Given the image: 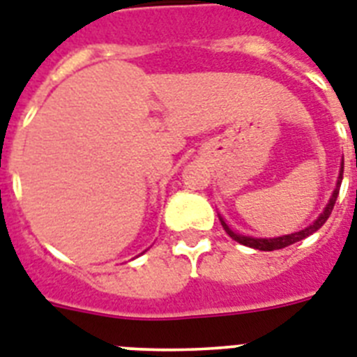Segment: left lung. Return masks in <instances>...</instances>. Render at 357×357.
<instances>
[{
    "label": "left lung",
    "instance_id": "1",
    "mask_svg": "<svg viewBox=\"0 0 357 357\" xmlns=\"http://www.w3.org/2000/svg\"><path fill=\"white\" fill-rule=\"evenodd\" d=\"M343 165L344 163H341L337 183H335V188H334V192H332V198H330L328 205L324 207V211L319 214V218L315 220L314 224L308 225V227L303 229V231H299V233L284 234V236H277V238H253V236H244V234H238V233H234V231H231V229H229V225L224 222V218L220 216V222H222V225H224L225 233H227L233 240H236L238 244L248 245V248H253V249H260V251H275V249L288 248V245L295 244V242H299V240H304L306 236H310V234H314L317 229L323 227L324 222H326L330 214H332V208H334L335 199H337L339 187H341V179H343Z\"/></svg>",
    "mask_w": 357,
    "mask_h": 357
}]
</instances>
